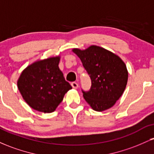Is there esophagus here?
I'll use <instances>...</instances> for the list:
<instances>
[{"mask_svg": "<svg viewBox=\"0 0 154 154\" xmlns=\"http://www.w3.org/2000/svg\"><path fill=\"white\" fill-rule=\"evenodd\" d=\"M71 85H72V87L74 88V89H77V88H78V84L75 82H72L71 83Z\"/></svg>", "mask_w": 154, "mask_h": 154, "instance_id": "esophagus-1", "label": "esophagus"}]
</instances>
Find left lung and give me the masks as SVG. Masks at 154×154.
<instances>
[{"label":"left lung","mask_w":154,"mask_h":154,"mask_svg":"<svg viewBox=\"0 0 154 154\" xmlns=\"http://www.w3.org/2000/svg\"><path fill=\"white\" fill-rule=\"evenodd\" d=\"M91 79L89 91L82 89L83 97L93 110L112 107L122 96L128 79L125 63L118 56L96 45L85 51L73 49Z\"/></svg>","instance_id":"left-lung-1"}]
</instances>
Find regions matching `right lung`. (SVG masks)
I'll list each match as a JSON object with an SVG mask.
<instances>
[{
    "label": "right lung",
    "instance_id": "add662e5",
    "mask_svg": "<svg viewBox=\"0 0 154 154\" xmlns=\"http://www.w3.org/2000/svg\"><path fill=\"white\" fill-rule=\"evenodd\" d=\"M59 57L35 62L21 74L17 82L24 100L35 110L51 113L72 86L59 69Z\"/></svg>",
    "mask_w": 154,
    "mask_h": 154
}]
</instances>
